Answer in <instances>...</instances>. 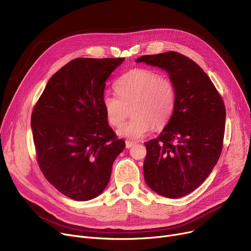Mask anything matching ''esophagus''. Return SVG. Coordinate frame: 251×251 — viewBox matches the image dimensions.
Wrapping results in <instances>:
<instances>
[{
	"label": "esophagus",
	"instance_id": "34e87169",
	"mask_svg": "<svg viewBox=\"0 0 251 251\" xmlns=\"http://www.w3.org/2000/svg\"><path fill=\"white\" fill-rule=\"evenodd\" d=\"M136 142L134 141H126V148H131Z\"/></svg>",
	"mask_w": 251,
	"mask_h": 251
}]
</instances>
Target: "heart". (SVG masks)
Returning a JSON list of instances; mask_svg holds the SVG:
<instances>
[{"instance_id":"heart-1","label":"heart","mask_w":251,"mask_h":251,"mask_svg":"<svg viewBox=\"0 0 251 251\" xmlns=\"http://www.w3.org/2000/svg\"><path fill=\"white\" fill-rule=\"evenodd\" d=\"M118 96L105 95L103 107L111 126L120 127L131 111L132 118L118 130V135L139 139L154 128L162 127L172 117L176 92L170 77L146 70H132L116 82Z\"/></svg>"}]
</instances>
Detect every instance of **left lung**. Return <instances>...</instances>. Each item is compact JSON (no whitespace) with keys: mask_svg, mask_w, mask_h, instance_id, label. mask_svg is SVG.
<instances>
[{"mask_svg":"<svg viewBox=\"0 0 251 251\" xmlns=\"http://www.w3.org/2000/svg\"><path fill=\"white\" fill-rule=\"evenodd\" d=\"M136 62L165 70L176 92L171 120L157 138L144 143L145 181L160 196H187L202 185L222 152L226 117L223 99L208 75L178 52L143 55Z\"/></svg>","mask_w":251,"mask_h":251,"instance_id":"obj_1","label":"left lung"}]
</instances>
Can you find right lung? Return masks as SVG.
I'll return each instance as SVG.
<instances>
[{
    "instance_id": "1",
    "label": "right lung",
    "mask_w": 251,
    "mask_h": 251,
    "mask_svg": "<svg viewBox=\"0 0 251 251\" xmlns=\"http://www.w3.org/2000/svg\"><path fill=\"white\" fill-rule=\"evenodd\" d=\"M124 59H73L50 77L32 111L39 168L58 192L75 201L104 191L125 148L103 107L106 80Z\"/></svg>"
}]
</instances>
